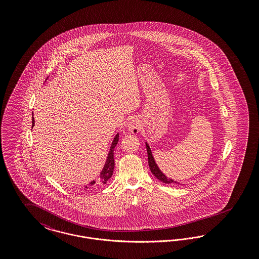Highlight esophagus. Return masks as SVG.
<instances>
[{"label": "esophagus", "mask_w": 259, "mask_h": 259, "mask_svg": "<svg viewBox=\"0 0 259 259\" xmlns=\"http://www.w3.org/2000/svg\"><path fill=\"white\" fill-rule=\"evenodd\" d=\"M140 129H141V125L138 120H132L128 125V130L133 134H137L140 131Z\"/></svg>", "instance_id": "34e87169"}]
</instances>
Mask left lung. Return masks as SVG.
<instances>
[{
  "instance_id": "obj_1",
  "label": "left lung",
  "mask_w": 259,
  "mask_h": 259,
  "mask_svg": "<svg viewBox=\"0 0 259 259\" xmlns=\"http://www.w3.org/2000/svg\"><path fill=\"white\" fill-rule=\"evenodd\" d=\"M147 150H148V166H149V169H150L151 172L155 176L156 179H158L162 183H164V184H172L174 181L171 180V179H168V178L158 169V167H157L155 161L153 159V156H152V154H151V150H150V148L148 147V144H147Z\"/></svg>"
}]
</instances>
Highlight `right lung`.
Here are the masks:
<instances>
[{
  "instance_id": "right-lung-1",
  "label": "right lung",
  "mask_w": 259,
  "mask_h": 259,
  "mask_svg": "<svg viewBox=\"0 0 259 259\" xmlns=\"http://www.w3.org/2000/svg\"><path fill=\"white\" fill-rule=\"evenodd\" d=\"M35 121H34V117L32 119V127L34 126ZM118 137L119 135L115 136V138L113 139V142L111 144V150H110V153H109V156H108V159H107V163L103 169L102 172L100 174V178H99L98 183H95V182H92L90 183L89 185L92 186V185H105L107 184V182L111 179V176H112V172H113V169H114V159H113V150L115 146L117 145L118 143ZM88 188V187H87Z\"/></svg>"
}]
</instances>
